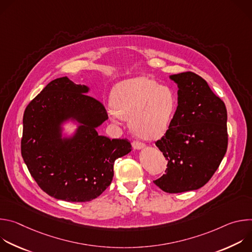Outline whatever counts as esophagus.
Masks as SVG:
<instances>
[{"label":"esophagus","mask_w":252,"mask_h":252,"mask_svg":"<svg viewBox=\"0 0 252 252\" xmlns=\"http://www.w3.org/2000/svg\"><path fill=\"white\" fill-rule=\"evenodd\" d=\"M131 145H132V148L133 149H135V150H140V149H143L145 148V143L143 142H141V141H139V140H133L132 142H131Z\"/></svg>","instance_id":"34e87169"}]
</instances>
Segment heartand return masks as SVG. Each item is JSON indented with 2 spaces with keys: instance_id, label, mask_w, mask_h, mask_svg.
<instances>
[{
  "instance_id": "1",
  "label": "heart",
  "mask_w": 252,
  "mask_h": 252,
  "mask_svg": "<svg viewBox=\"0 0 252 252\" xmlns=\"http://www.w3.org/2000/svg\"><path fill=\"white\" fill-rule=\"evenodd\" d=\"M110 115L114 120H128L131 131L142 138H155L170 125L178 104L172 88L158 85L147 77L119 83L112 91Z\"/></svg>"
}]
</instances>
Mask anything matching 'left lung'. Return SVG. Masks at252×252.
<instances>
[{
    "label": "left lung",
    "mask_w": 252,
    "mask_h": 252,
    "mask_svg": "<svg viewBox=\"0 0 252 252\" xmlns=\"http://www.w3.org/2000/svg\"><path fill=\"white\" fill-rule=\"evenodd\" d=\"M178 87V105L156 146L167 160L154 184L167 193L195 190L208 183L227 150V112L206 81L192 71L170 76Z\"/></svg>",
    "instance_id": "obj_1"
}]
</instances>
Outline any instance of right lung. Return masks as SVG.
I'll use <instances>...</instances> for the list:
<instances>
[{
	"label": "right lung",
	"instance_id": "obj_1",
	"mask_svg": "<svg viewBox=\"0 0 252 252\" xmlns=\"http://www.w3.org/2000/svg\"><path fill=\"white\" fill-rule=\"evenodd\" d=\"M88 87L63 77L49 83L27 105L23 117L21 153L42 190L57 199L85 202L111 185L116 159L131 151L125 138L98 135L107 120L103 104L88 95ZM82 124L76 135L60 138V124L67 118Z\"/></svg>",
	"mask_w": 252,
	"mask_h": 252
}]
</instances>
